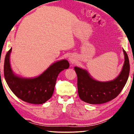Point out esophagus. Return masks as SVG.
<instances>
[{"label":"esophagus","instance_id":"1","mask_svg":"<svg viewBox=\"0 0 134 134\" xmlns=\"http://www.w3.org/2000/svg\"><path fill=\"white\" fill-rule=\"evenodd\" d=\"M68 59H69V61L71 63H73V62H74L75 61V58H74V57H73L72 55L69 56V58H68Z\"/></svg>","mask_w":134,"mask_h":134}]
</instances>
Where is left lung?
<instances>
[{
    "label": "left lung",
    "mask_w": 134,
    "mask_h": 134,
    "mask_svg": "<svg viewBox=\"0 0 134 134\" xmlns=\"http://www.w3.org/2000/svg\"><path fill=\"white\" fill-rule=\"evenodd\" d=\"M124 63L120 74L114 80L100 82L91 77L85 69L75 67L77 76L78 94L80 99L91 104H104L118 96L129 77L130 65L127 53L123 49Z\"/></svg>",
    "instance_id": "left-lung-1"
}]
</instances>
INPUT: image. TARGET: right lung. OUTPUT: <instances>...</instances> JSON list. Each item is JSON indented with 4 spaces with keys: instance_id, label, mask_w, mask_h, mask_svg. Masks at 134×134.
Instances as JSON below:
<instances>
[{
    "instance_id": "add662e5",
    "label": "right lung",
    "mask_w": 134,
    "mask_h": 134,
    "mask_svg": "<svg viewBox=\"0 0 134 134\" xmlns=\"http://www.w3.org/2000/svg\"><path fill=\"white\" fill-rule=\"evenodd\" d=\"M12 48L7 53L4 62V76L13 93L24 101L30 104H41L52 97L59 73L68 69L69 63L62 60L51 65L44 72L35 78H23L13 72L10 63Z\"/></svg>"
}]
</instances>
